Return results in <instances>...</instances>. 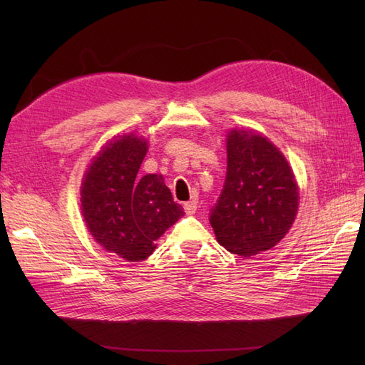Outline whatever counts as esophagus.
I'll return each mask as SVG.
<instances>
[{
	"label": "esophagus",
	"instance_id": "34e87169",
	"mask_svg": "<svg viewBox=\"0 0 365 365\" xmlns=\"http://www.w3.org/2000/svg\"><path fill=\"white\" fill-rule=\"evenodd\" d=\"M196 208H197V202L196 201H189L184 204V212L187 215H195L196 213Z\"/></svg>",
	"mask_w": 365,
	"mask_h": 365
}]
</instances>
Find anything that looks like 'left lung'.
I'll return each instance as SVG.
<instances>
[{
    "mask_svg": "<svg viewBox=\"0 0 365 365\" xmlns=\"http://www.w3.org/2000/svg\"><path fill=\"white\" fill-rule=\"evenodd\" d=\"M298 208V187L282 152L247 130L227 138L224 189L210 210L216 239L242 257L277 245L288 233Z\"/></svg>",
    "mask_w": 365,
    "mask_h": 365,
    "instance_id": "left-lung-1",
    "label": "left lung"
}]
</instances>
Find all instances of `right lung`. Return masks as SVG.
Returning a JSON list of instances; mask_svg holds the SVG:
<instances>
[{
  "label": "right lung",
  "mask_w": 365,
  "mask_h": 365,
  "mask_svg": "<svg viewBox=\"0 0 365 365\" xmlns=\"http://www.w3.org/2000/svg\"><path fill=\"white\" fill-rule=\"evenodd\" d=\"M146 152L148 143L134 134L109 141L82 184L88 230L103 248L128 262L148 259L155 240L184 216L161 175L137 176Z\"/></svg>",
  "instance_id": "obj_1"
}]
</instances>
